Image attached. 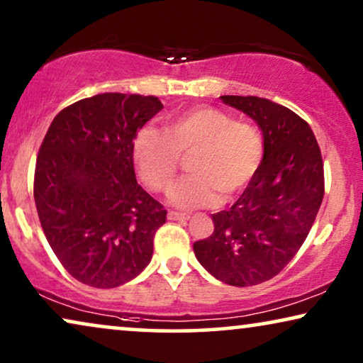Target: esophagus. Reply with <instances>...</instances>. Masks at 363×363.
<instances>
[{"instance_id":"obj_1","label":"esophagus","mask_w":363,"mask_h":363,"mask_svg":"<svg viewBox=\"0 0 363 363\" xmlns=\"http://www.w3.org/2000/svg\"><path fill=\"white\" fill-rule=\"evenodd\" d=\"M168 220L186 221V220H190V215H186V213H180V211H168Z\"/></svg>"}]
</instances>
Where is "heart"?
<instances>
[{"instance_id": "1", "label": "heart", "mask_w": 363, "mask_h": 363, "mask_svg": "<svg viewBox=\"0 0 363 363\" xmlns=\"http://www.w3.org/2000/svg\"><path fill=\"white\" fill-rule=\"evenodd\" d=\"M132 155L142 182L153 191H165L182 158L191 157V177L178 182L168 196L175 206L193 210L240 195L259 170L264 143L251 122L201 106L168 118L165 132L142 127L133 137Z\"/></svg>"}]
</instances>
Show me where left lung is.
I'll use <instances>...</instances> for the list:
<instances>
[{"mask_svg": "<svg viewBox=\"0 0 363 363\" xmlns=\"http://www.w3.org/2000/svg\"><path fill=\"white\" fill-rule=\"evenodd\" d=\"M262 132L256 177L230 210L213 215L215 231L193 245L196 259L230 286L279 274L306 241L324 198V163L309 123L291 108L255 96H221Z\"/></svg>", "mask_w": 363, "mask_h": 363, "instance_id": "1", "label": "left lung"}]
</instances>
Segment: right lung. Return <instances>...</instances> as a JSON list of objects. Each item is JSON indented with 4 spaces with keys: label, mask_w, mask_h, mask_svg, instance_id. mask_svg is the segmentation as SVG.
I'll return each instance as SVG.
<instances>
[{
    "label": "right lung",
    "mask_w": 363,
    "mask_h": 363,
    "mask_svg": "<svg viewBox=\"0 0 363 363\" xmlns=\"http://www.w3.org/2000/svg\"><path fill=\"white\" fill-rule=\"evenodd\" d=\"M163 108L158 97L106 92L54 117L39 148L34 201L66 271L111 289L148 266L167 210L137 183L132 142Z\"/></svg>",
    "instance_id": "1"
}]
</instances>
